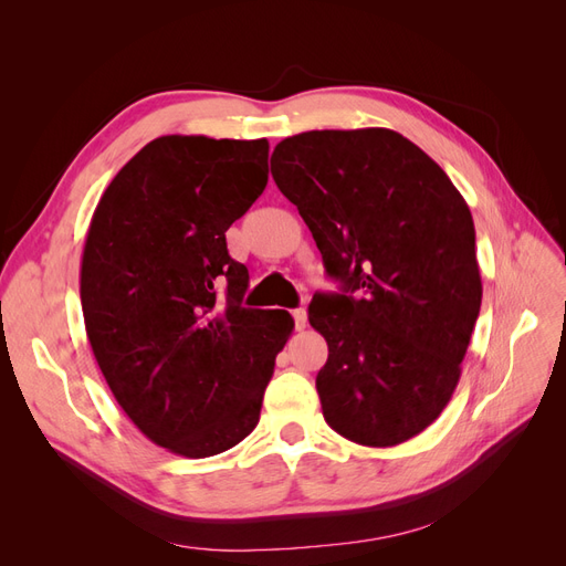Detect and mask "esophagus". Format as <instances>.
<instances>
[{
  "mask_svg": "<svg viewBox=\"0 0 566 566\" xmlns=\"http://www.w3.org/2000/svg\"><path fill=\"white\" fill-rule=\"evenodd\" d=\"M293 316H295L297 331H304V328H306V323H310V316H306V310H295V312H293Z\"/></svg>",
  "mask_w": 566,
  "mask_h": 566,
  "instance_id": "obj_1",
  "label": "esophagus"
}]
</instances>
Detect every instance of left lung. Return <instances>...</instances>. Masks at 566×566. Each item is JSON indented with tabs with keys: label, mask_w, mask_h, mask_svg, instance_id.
<instances>
[{
	"label": "left lung",
	"mask_w": 566,
	"mask_h": 566,
	"mask_svg": "<svg viewBox=\"0 0 566 566\" xmlns=\"http://www.w3.org/2000/svg\"><path fill=\"white\" fill-rule=\"evenodd\" d=\"M271 175L345 285L310 306L328 342L316 375L323 418L361 447H397L451 401L482 306L468 202L424 150L385 127L287 136Z\"/></svg>",
	"instance_id": "8db88e82"
}]
</instances>
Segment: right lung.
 I'll list each match as a JSON object with an SVG mask.
<instances>
[{
  "label": "right lung",
  "instance_id": "1",
  "mask_svg": "<svg viewBox=\"0 0 566 566\" xmlns=\"http://www.w3.org/2000/svg\"><path fill=\"white\" fill-rule=\"evenodd\" d=\"M269 142L158 136L101 196L80 269L84 328L127 418L158 447L210 458L260 422L283 310H245L227 229L262 196ZM228 287V304L216 290Z\"/></svg>",
  "mask_w": 566,
  "mask_h": 566
}]
</instances>
